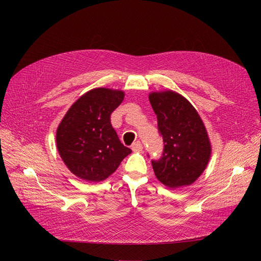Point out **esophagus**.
<instances>
[{
    "instance_id": "34e87169",
    "label": "esophagus",
    "mask_w": 261,
    "mask_h": 261,
    "mask_svg": "<svg viewBox=\"0 0 261 261\" xmlns=\"http://www.w3.org/2000/svg\"><path fill=\"white\" fill-rule=\"evenodd\" d=\"M132 150H133V151H141V150H143V144L137 140L136 143H134L132 145Z\"/></svg>"
}]
</instances>
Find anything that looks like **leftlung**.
Segmentation results:
<instances>
[{"label": "left lung", "mask_w": 261, "mask_h": 261, "mask_svg": "<svg viewBox=\"0 0 261 261\" xmlns=\"http://www.w3.org/2000/svg\"><path fill=\"white\" fill-rule=\"evenodd\" d=\"M149 101L163 138V152L152 160L156 178L170 188L193 184L206 169L211 145L203 122L187 99L168 90L151 92Z\"/></svg>", "instance_id": "1"}]
</instances>
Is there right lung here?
Wrapping results in <instances>:
<instances>
[{"label": "right lung", "instance_id": "obj_1", "mask_svg": "<svg viewBox=\"0 0 261 261\" xmlns=\"http://www.w3.org/2000/svg\"><path fill=\"white\" fill-rule=\"evenodd\" d=\"M124 96L121 90L92 89L69 108L60 123L59 153L68 170L80 178L103 180L132 152L118 139L110 118Z\"/></svg>", "mask_w": 261, "mask_h": 261}]
</instances>
